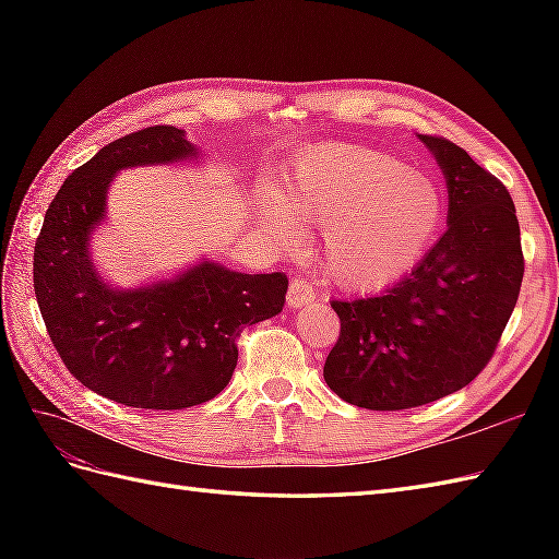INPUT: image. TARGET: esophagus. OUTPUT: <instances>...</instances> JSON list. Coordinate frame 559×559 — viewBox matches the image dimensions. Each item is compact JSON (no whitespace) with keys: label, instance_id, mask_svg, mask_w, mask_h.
<instances>
[{"label":"esophagus","instance_id":"esophagus-1","mask_svg":"<svg viewBox=\"0 0 559 559\" xmlns=\"http://www.w3.org/2000/svg\"><path fill=\"white\" fill-rule=\"evenodd\" d=\"M314 300V288L310 281L305 278H293L290 281V288H288V307L293 310H298V307L310 305Z\"/></svg>","mask_w":559,"mask_h":559}]
</instances>
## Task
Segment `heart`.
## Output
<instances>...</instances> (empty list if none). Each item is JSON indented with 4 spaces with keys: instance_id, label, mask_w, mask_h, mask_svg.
Wrapping results in <instances>:
<instances>
[{
    "instance_id": "b5f03b06",
    "label": "heart",
    "mask_w": 559,
    "mask_h": 559,
    "mask_svg": "<svg viewBox=\"0 0 559 559\" xmlns=\"http://www.w3.org/2000/svg\"><path fill=\"white\" fill-rule=\"evenodd\" d=\"M278 240L298 225H324L329 276L355 290L384 288L418 264L442 223L430 177L365 146H319L295 165L281 194L261 201Z\"/></svg>"
}]
</instances>
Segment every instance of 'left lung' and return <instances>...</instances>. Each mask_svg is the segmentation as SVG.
I'll return each mask as SVG.
<instances>
[{
	"label": "left lung",
	"mask_w": 559,
	"mask_h": 559,
	"mask_svg": "<svg viewBox=\"0 0 559 559\" xmlns=\"http://www.w3.org/2000/svg\"><path fill=\"white\" fill-rule=\"evenodd\" d=\"M420 141L447 177V233L396 286L331 300L341 331L324 379L367 411L425 406L473 382L502 338L524 278L507 187L449 139Z\"/></svg>",
	"instance_id": "8db88e82"
}]
</instances>
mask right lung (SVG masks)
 Listing matches in <instances>:
<instances>
[{
    "label": "right lung",
    "instance_id": "add662e5",
    "mask_svg": "<svg viewBox=\"0 0 559 559\" xmlns=\"http://www.w3.org/2000/svg\"><path fill=\"white\" fill-rule=\"evenodd\" d=\"M197 153L170 124L115 139L67 177L35 240L33 288L59 358L83 386L132 408L180 411L218 396L235 372L242 329L286 302V273H240L213 261L136 290L98 276L88 237L115 173Z\"/></svg>",
    "mask_w": 559,
    "mask_h": 559
}]
</instances>
